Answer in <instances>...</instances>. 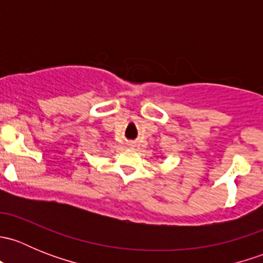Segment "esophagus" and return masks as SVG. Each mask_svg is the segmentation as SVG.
<instances>
[{
	"mask_svg": "<svg viewBox=\"0 0 263 263\" xmlns=\"http://www.w3.org/2000/svg\"><path fill=\"white\" fill-rule=\"evenodd\" d=\"M128 145H129V146H131V147H135V146H136V142H134V141H131V142H128Z\"/></svg>",
	"mask_w": 263,
	"mask_h": 263,
	"instance_id": "34e87169",
	"label": "esophagus"
}]
</instances>
